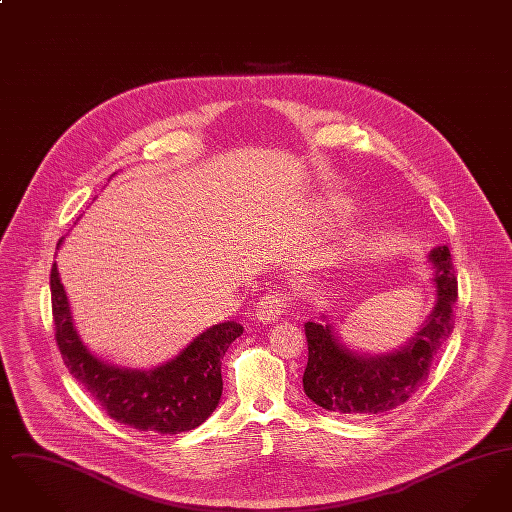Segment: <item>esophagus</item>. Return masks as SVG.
<instances>
[{
    "instance_id": "1",
    "label": "esophagus",
    "mask_w": 512,
    "mask_h": 512,
    "mask_svg": "<svg viewBox=\"0 0 512 512\" xmlns=\"http://www.w3.org/2000/svg\"><path fill=\"white\" fill-rule=\"evenodd\" d=\"M288 307H290V299L286 293L268 292L259 299L255 317L259 318L261 322H272L280 317Z\"/></svg>"
}]
</instances>
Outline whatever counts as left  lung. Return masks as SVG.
Here are the masks:
<instances>
[{
    "mask_svg": "<svg viewBox=\"0 0 512 512\" xmlns=\"http://www.w3.org/2000/svg\"><path fill=\"white\" fill-rule=\"evenodd\" d=\"M436 268V307L403 349L388 355H359L345 347L332 324L305 322L309 361L303 390L318 407L341 414H380L403 405L430 374L439 347L455 328L457 276L447 245L430 251Z\"/></svg>",
    "mask_w": 512,
    "mask_h": 512,
    "instance_id": "left-lung-1",
    "label": "left lung"
}]
</instances>
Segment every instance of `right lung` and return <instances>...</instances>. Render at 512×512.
Instances as JSON below:
<instances>
[{
  "label": "right lung",
  "instance_id": "1",
  "mask_svg": "<svg viewBox=\"0 0 512 512\" xmlns=\"http://www.w3.org/2000/svg\"><path fill=\"white\" fill-rule=\"evenodd\" d=\"M61 242L63 238L57 247ZM49 288L55 340L63 361L113 420L138 432L172 436L194 430L217 409L222 357L230 343L244 334L242 324L228 320L211 326L167 365L153 370L119 368L92 355L80 340L55 263Z\"/></svg>",
  "mask_w": 512,
  "mask_h": 512
}]
</instances>
